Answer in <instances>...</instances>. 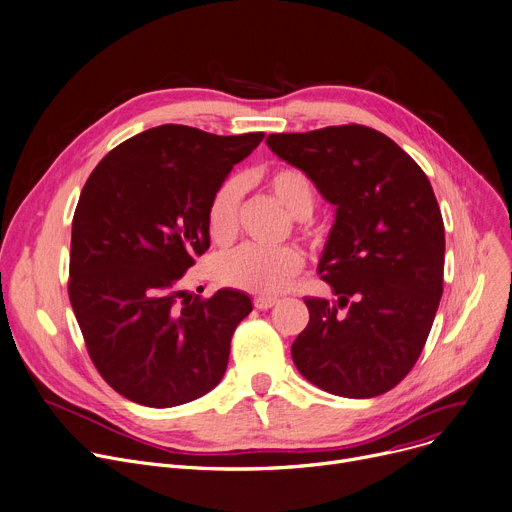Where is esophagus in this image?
<instances>
[{
  "instance_id": "1",
  "label": "esophagus",
  "mask_w": 512,
  "mask_h": 512,
  "mask_svg": "<svg viewBox=\"0 0 512 512\" xmlns=\"http://www.w3.org/2000/svg\"><path fill=\"white\" fill-rule=\"evenodd\" d=\"M278 302H280L278 296H255V300H253L255 309H259V311H267V309H271V306H276Z\"/></svg>"
}]
</instances>
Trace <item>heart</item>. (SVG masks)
Here are the masks:
<instances>
[{"mask_svg": "<svg viewBox=\"0 0 512 512\" xmlns=\"http://www.w3.org/2000/svg\"><path fill=\"white\" fill-rule=\"evenodd\" d=\"M263 185L274 195L290 216L304 220L315 208V187L302 170L292 166H280L263 175ZM238 199H241V185L234 179L224 181L212 195L206 212V224L212 241L226 245L236 232ZM304 265V257L296 247L265 249L245 245L232 253H226L214 261V278L230 288L245 290L251 294H280L284 292L294 276Z\"/></svg>", "mask_w": 512, "mask_h": 512, "instance_id": "heart-1", "label": "heart"}]
</instances>
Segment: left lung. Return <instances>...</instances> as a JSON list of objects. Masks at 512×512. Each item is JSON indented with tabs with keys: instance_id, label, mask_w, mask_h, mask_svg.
I'll list each match as a JSON object with an SVG mask.
<instances>
[{
	"instance_id": "left-lung-1",
	"label": "left lung",
	"mask_w": 512,
	"mask_h": 512,
	"mask_svg": "<svg viewBox=\"0 0 512 512\" xmlns=\"http://www.w3.org/2000/svg\"><path fill=\"white\" fill-rule=\"evenodd\" d=\"M265 144L335 206L319 274L337 300L304 298L311 319L292 360L331 395H383L420 358L442 296L445 224L432 185L364 125L271 133Z\"/></svg>"
}]
</instances>
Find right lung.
<instances>
[{
	"label": "right lung",
	"mask_w": 512,
	"mask_h": 512,
	"mask_svg": "<svg viewBox=\"0 0 512 512\" xmlns=\"http://www.w3.org/2000/svg\"><path fill=\"white\" fill-rule=\"evenodd\" d=\"M261 140L152 127L102 158L80 193L70 302L100 377L133 403L175 407L224 377L249 294L222 288L179 304L175 284L210 249L212 195Z\"/></svg>",
	"instance_id": "1"
}]
</instances>
